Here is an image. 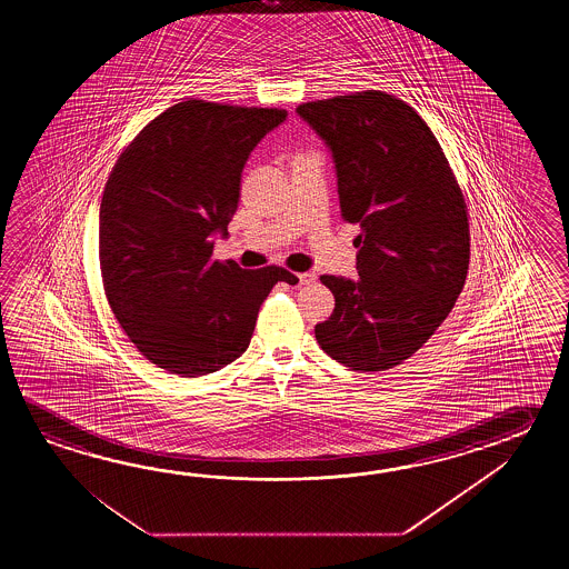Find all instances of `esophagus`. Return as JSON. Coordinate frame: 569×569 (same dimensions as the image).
I'll use <instances>...</instances> for the list:
<instances>
[{
    "instance_id": "1",
    "label": "esophagus",
    "mask_w": 569,
    "mask_h": 569,
    "mask_svg": "<svg viewBox=\"0 0 569 569\" xmlns=\"http://www.w3.org/2000/svg\"><path fill=\"white\" fill-rule=\"evenodd\" d=\"M297 279H299V284H311L317 279V274L315 272H301V274H297Z\"/></svg>"
}]
</instances>
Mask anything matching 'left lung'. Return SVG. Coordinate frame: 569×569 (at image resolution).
Wrapping results in <instances>:
<instances>
[{
    "instance_id": "1",
    "label": "left lung",
    "mask_w": 569,
    "mask_h": 569,
    "mask_svg": "<svg viewBox=\"0 0 569 569\" xmlns=\"http://www.w3.org/2000/svg\"><path fill=\"white\" fill-rule=\"evenodd\" d=\"M297 113L331 150L341 218L360 226L358 277H321L336 309L315 338L351 370L395 368L463 289L470 226L460 184L421 116L385 91L309 101Z\"/></svg>"
}]
</instances>
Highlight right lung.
<instances>
[{"instance_id":"obj_1","label":"right lung","mask_w":569,"mask_h":569,"mask_svg":"<svg viewBox=\"0 0 569 569\" xmlns=\"http://www.w3.org/2000/svg\"><path fill=\"white\" fill-rule=\"evenodd\" d=\"M284 120V109L181 101L111 170L99 209L103 289L121 329L158 368L189 378L218 372L250 346L272 287L299 280L280 267L213 260L246 160Z\"/></svg>"}]
</instances>
